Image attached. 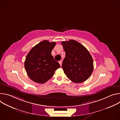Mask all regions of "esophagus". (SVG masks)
Masks as SVG:
<instances>
[{"mask_svg":"<svg viewBox=\"0 0 120 120\" xmlns=\"http://www.w3.org/2000/svg\"><path fill=\"white\" fill-rule=\"evenodd\" d=\"M59 63L60 65L61 66V65H62V61H60L59 62Z\"/></svg>","mask_w":120,"mask_h":120,"instance_id":"34e87169","label":"esophagus"}]
</instances>
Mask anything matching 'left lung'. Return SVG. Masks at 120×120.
Masks as SVG:
<instances>
[{
  "mask_svg": "<svg viewBox=\"0 0 120 120\" xmlns=\"http://www.w3.org/2000/svg\"><path fill=\"white\" fill-rule=\"evenodd\" d=\"M65 52L62 68L66 76L75 83L87 80L94 69L93 59L83 45L74 40L62 42Z\"/></svg>",
  "mask_w": 120,
  "mask_h": 120,
  "instance_id": "obj_1",
  "label": "left lung"
}]
</instances>
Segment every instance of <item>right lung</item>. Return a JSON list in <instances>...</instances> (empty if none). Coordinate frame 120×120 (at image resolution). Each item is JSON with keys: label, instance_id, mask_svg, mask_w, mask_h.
Listing matches in <instances>:
<instances>
[{"label": "right lung", "instance_id": "1", "mask_svg": "<svg viewBox=\"0 0 120 120\" xmlns=\"http://www.w3.org/2000/svg\"><path fill=\"white\" fill-rule=\"evenodd\" d=\"M56 45V42L44 40L34 46L27 55L25 68L28 76L33 81L45 83L60 67L59 64L51 55Z\"/></svg>", "mask_w": 120, "mask_h": 120}]
</instances>
